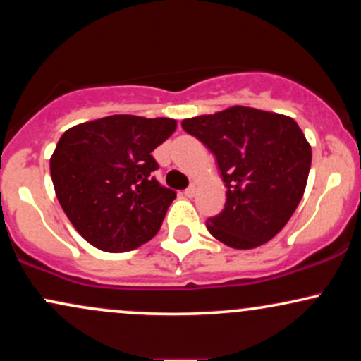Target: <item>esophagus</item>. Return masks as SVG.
Wrapping results in <instances>:
<instances>
[{
    "instance_id": "1",
    "label": "esophagus",
    "mask_w": 361,
    "mask_h": 361,
    "mask_svg": "<svg viewBox=\"0 0 361 361\" xmlns=\"http://www.w3.org/2000/svg\"><path fill=\"white\" fill-rule=\"evenodd\" d=\"M195 193H197V183H192L188 186V188L185 190V195L188 198H192V197H195Z\"/></svg>"
}]
</instances>
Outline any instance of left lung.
Wrapping results in <instances>:
<instances>
[{
  "mask_svg": "<svg viewBox=\"0 0 361 361\" xmlns=\"http://www.w3.org/2000/svg\"><path fill=\"white\" fill-rule=\"evenodd\" d=\"M181 127L214 152L227 188L222 212L207 219L209 233L234 250L275 238L299 205L312 161L295 120L235 105Z\"/></svg>",
  "mask_w": 361,
  "mask_h": 361,
  "instance_id": "1",
  "label": "left lung"
}]
</instances>
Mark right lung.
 I'll return each instance as SVG.
<instances>
[{"mask_svg":"<svg viewBox=\"0 0 361 361\" xmlns=\"http://www.w3.org/2000/svg\"><path fill=\"white\" fill-rule=\"evenodd\" d=\"M175 130V118L110 115L61 135L51 156L54 190L91 246L126 252L154 238L176 193L152 176L151 152Z\"/></svg>","mask_w":361,"mask_h":361,"instance_id":"obj_1","label":"right lung"}]
</instances>
